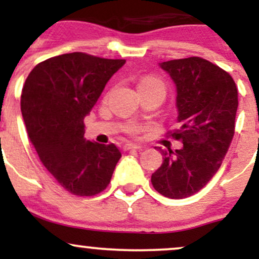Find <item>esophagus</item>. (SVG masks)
I'll return each instance as SVG.
<instances>
[{"label": "esophagus", "mask_w": 259, "mask_h": 259, "mask_svg": "<svg viewBox=\"0 0 259 259\" xmlns=\"http://www.w3.org/2000/svg\"><path fill=\"white\" fill-rule=\"evenodd\" d=\"M140 148H142L140 145H136V144H125L123 146V150L124 151H130V150H140Z\"/></svg>", "instance_id": "esophagus-1"}]
</instances>
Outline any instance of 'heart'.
<instances>
[{"label":"heart","instance_id":"heart-1","mask_svg":"<svg viewBox=\"0 0 259 259\" xmlns=\"http://www.w3.org/2000/svg\"><path fill=\"white\" fill-rule=\"evenodd\" d=\"M141 88H158V89H162V90L165 92L164 84H163V82L157 78H145V79H142L141 81H140V84H139V89H141ZM129 133L138 134L139 133V127L138 126H132L129 129Z\"/></svg>","mask_w":259,"mask_h":259}]
</instances>
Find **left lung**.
<instances>
[{
    "instance_id": "1",
    "label": "left lung",
    "mask_w": 259,
    "mask_h": 259,
    "mask_svg": "<svg viewBox=\"0 0 259 259\" xmlns=\"http://www.w3.org/2000/svg\"><path fill=\"white\" fill-rule=\"evenodd\" d=\"M177 86L178 123L171 134L180 150H159L162 165L151 177L159 194L185 198L198 192L221 168L234 136L237 89L229 73L200 57L159 63Z\"/></svg>"
}]
</instances>
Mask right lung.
<instances>
[{
	"mask_svg": "<svg viewBox=\"0 0 259 259\" xmlns=\"http://www.w3.org/2000/svg\"><path fill=\"white\" fill-rule=\"evenodd\" d=\"M125 59L81 52L38 63L23 88L20 109L42 164L70 194L94 196L111 181L121 153L114 144L84 138V118Z\"/></svg>",
	"mask_w": 259,
	"mask_h": 259,
	"instance_id": "add662e5",
	"label": "right lung"
}]
</instances>
